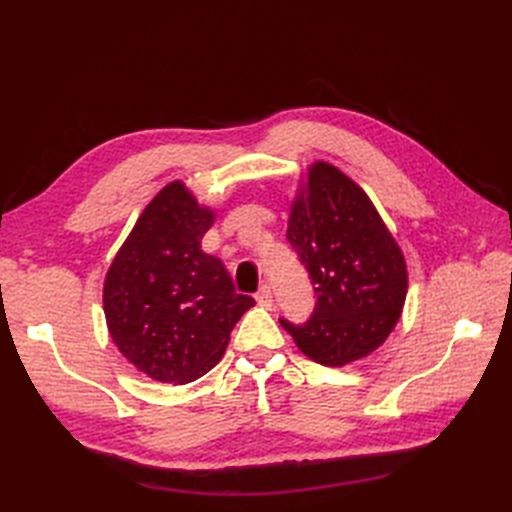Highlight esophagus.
Masks as SVG:
<instances>
[{"label": "esophagus", "instance_id": "34e87169", "mask_svg": "<svg viewBox=\"0 0 512 512\" xmlns=\"http://www.w3.org/2000/svg\"><path fill=\"white\" fill-rule=\"evenodd\" d=\"M256 303L260 307H271L273 305V294H271V288L267 284L256 292Z\"/></svg>", "mask_w": 512, "mask_h": 512}]
</instances>
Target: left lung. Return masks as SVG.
<instances>
[{
    "instance_id": "obj_1",
    "label": "left lung",
    "mask_w": 512,
    "mask_h": 512,
    "mask_svg": "<svg viewBox=\"0 0 512 512\" xmlns=\"http://www.w3.org/2000/svg\"><path fill=\"white\" fill-rule=\"evenodd\" d=\"M316 290L303 327L280 318L309 359L344 367L384 344L401 318L408 267L378 209L337 166H307L292 198L288 232Z\"/></svg>"
}]
</instances>
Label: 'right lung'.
<instances>
[{
  "label": "right lung",
  "mask_w": 512,
  "mask_h": 512,
  "mask_svg": "<svg viewBox=\"0 0 512 512\" xmlns=\"http://www.w3.org/2000/svg\"><path fill=\"white\" fill-rule=\"evenodd\" d=\"M215 211L170 181L138 215L104 277L106 327L151 380L188 384L220 363L230 331L254 307L200 241Z\"/></svg>",
  "instance_id": "add662e5"
}]
</instances>
